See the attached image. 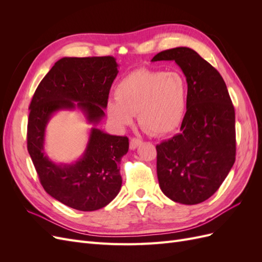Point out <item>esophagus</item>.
I'll list each match as a JSON object with an SVG mask.
<instances>
[{"label":"esophagus","instance_id":"34e87169","mask_svg":"<svg viewBox=\"0 0 262 262\" xmlns=\"http://www.w3.org/2000/svg\"><path fill=\"white\" fill-rule=\"evenodd\" d=\"M142 143V141L140 139H137V138H132L130 140V148L131 149H136L138 146H140Z\"/></svg>","mask_w":262,"mask_h":262}]
</instances>
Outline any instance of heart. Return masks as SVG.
I'll use <instances>...</instances> for the list:
<instances>
[{
    "mask_svg": "<svg viewBox=\"0 0 262 262\" xmlns=\"http://www.w3.org/2000/svg\"><path fill=\"white\" fill-rule=\"evenodd\" d=\"M188 82L177 71L140 69L120 80L107 114L120 126L138 115L141 128L152 136H166L184 120L188 105Z\"/></svg>",
    "mask_w": 262,
    "mask_h": 262,
    "instance_id": "b5f03b06",
    "label": "heart"
}]
</instances>
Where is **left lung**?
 I'll use <instances>...</instances> for the list:
<instances>
[{"mask_svg": "<svg viewBox=\"0 0 262 262\" xmlns=\"http://www.w3.org/2000/svg\"><path fill=\"white\" fill-rule=\"evenodd\" d=\"M152 61H175L189 90L180 132L156 145L161 190L181 204L201 203L215 193L235 163L234 106L223 77L194 50L178 47Z\"/></svg>", "mask_w": 262, "mask_h": 262, "instance_id": "1", "label": "left lung"}]
</instances>
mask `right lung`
Segmentation results:
<instances>
[{
    "instance_id": "right-lung-1",
    "label": "right lung",
    "mask_w": 262,
    "mask_h": 262,
    "mask_svg": "<svg viewBox=\"0 0 262 262\" xmlns=\"http://www.w3.org/2000/svg\"><path fill=\"white\" fill-rule=\"evenodd\" d=\"M117 74L114 57L62 58L38 85L29 106L27 148L41 185L55 200L78 211L106 207L121 189L119 164L128 153L129 140L96 128ZM75 107L94 128L80 160L57 164L44 152L46 124L57 111Z\"/></svg>"
}]
</instances>
